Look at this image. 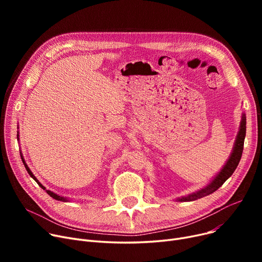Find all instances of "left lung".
<instances>
[{
    "instance_id": "8db88e82",
    "label": "left lung",
    "mask_w": 262,
    "mask_h": 262,
    "mask_svg": "<svg viewBox=\"0 0 262 262\" xmlns=\"http://www.w3.org/2000/svg\"><path fill=\"white\" fill-rule=\"evenodd\" d=\"M245 134H246V118H245V115L243 114L242 115V120H241V123H240L239 133L237 135V138H236V141H235V145H233L232 152H231L228 160L224 164V167L222 168V170L215 175V177L210 182L209 185H207L205 188L196 191L195 193H192L188 196H183V198L177 199V201H180V202L194 201V200H198V199H201L203 196H206V195H209V194L213 193L214 191H216L220 187H221L228 180V178L232 175V173L235 172V170L238 167V164H239L240 159H241V156H242V152H243Z\"/></svg>"
}]
</instances>
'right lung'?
<instances>
[{"instance_id":"right-lung-1","label":"right lung","mask_w":262,"mask_h":262,"mask_svg":"<svg viewBox=\"0 0 262 262\" xmlns=\"http://www.w3.org/2000/svg\"><path fill=\"white\" fill-rule=\"evenodd\" d=\"M19 136V135H18ZM17 138H18V140H19V137H17ZM21 158H22V161H23V164H24V167H25V169H26V171H27V173H29L30 175H31V177L33 178V180L41 187V188H42L43 190H46V188L42 186V185H41L40 183H39V181L37 180V178H36V176L32 173V171L30 170V168L29 167H27V164L25 163V160L23 159V156L21 155ZM47 191V193L50 195V196H52L53 199H55V200H57V201H62V202H67L68 200L66 199V198H62V196H60V195H58V194H56V193H54V192H52V191H50V190H46Z\"/></svg>"}]
</instances>
